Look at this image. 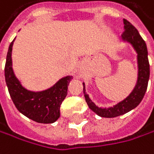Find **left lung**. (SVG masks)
<instances>
[{
    "instance_id": "left-lung-1",
    "label": "left lung",
    "mask_w": 154,
    "mask_h": 154,
    "mask_svg": "<svg viewBox=\"0 0 154 154\" xmlns=\"http://www.w3.org/2000/svg\"><path fill=\"white\" fill-rule=\"evenodd\" d=\"M123 20L124 33L121 36V41L130 43L137 54V80L134 90L127 97L109 108H102L94 104L87 94L85 83H83V93L89 108L101 117H116L134 110L142 101L148 87L149 79V63L148 60V49L146 42L141 38L137 29L130 21L125 19Z\"/></svg>"
}]
</instances>
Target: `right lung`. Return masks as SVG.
I'll return each mask as SVG.
<instances>
[{
	"mask_svg": "<svg viewBox=\"0 0 154 154\" xmlns=\"http://www.w3.org/2000/svg\"><path fill=\"white\" fill-rule=\"evenodd\" d=\"M15 38L9 45L5 67V82L12 101L18 111L29 119L38 123H54L60 116V105L67 96L68 85L73 76L61 78L52 87L43 91L27 90L15 75L12 68L11 56Z\"/></svg>",
	"mask_w": 154,
	"mask_h": 154,
	"instance_id": "obj_1",
	"label": "right lung"
}]
</instances>
